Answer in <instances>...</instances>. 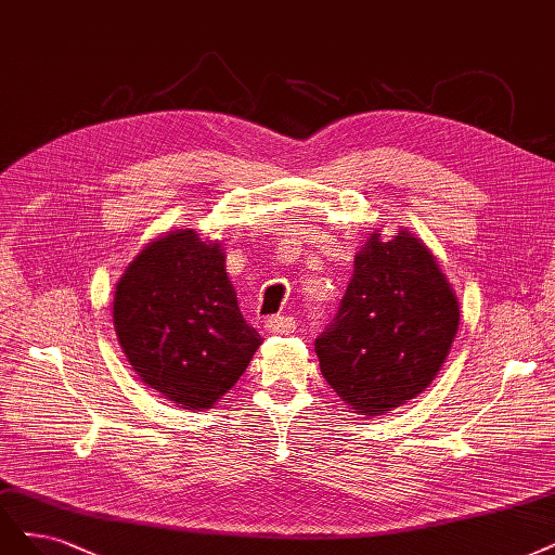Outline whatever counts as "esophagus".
<instances>
[{"label":"esophagus","instance_id":"1","mask_svg":"<svg viewBox=\"0 0 555 555\" xmlns=\"http://www.w3.org/2000/svg\"><path fill=\"white\" fill-rule=\"evenodd\" d=\"M266 331L275 335H289L296 331V319L294 317H271L266 321Z\"/></svg>","mask_w":555,"mask_h":555}]
</instances>
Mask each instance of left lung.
I'll return each instance as SVG.
<instances>
[{
  "instance_id": "8db88e82",
  "label": "left lung",
  "mask_w": 555,
  "mask_h": 555,
  "mask_svg": "<svg viewBox=\"0 0 555 555\" xmlns=\"http://www.w3.org/2000/svg\"><path fill=\"white\" fill-rule=\"evenodd\" d=\"M460 331V300L434 253L401 227L378 229L353 261L314 351L328 386L358 415H386L429 388Z\"/></svg>"
}]
</instances>
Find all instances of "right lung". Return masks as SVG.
Returning <instances> with one entry per match:
<instances>
[{
	"mask_svg": "<svg viewBox=\"0 0 555 555\" xmlns=\"http://www.w3.org/2000/svg\"><path fill=\"white\" fill-rule=\"evenodd\" d=\"M112 317L142 384L188 411L214 409L261 344L238 310L222 243L190 227L146 243L126 266Z\"/></svg>",
	"mask_w": 555,
	"mask_h": 555,
	"instance_id": "right-lung-1",
	"label": "right lung"
}]
</instances>
